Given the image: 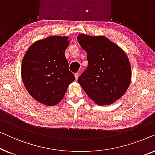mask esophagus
I'll list each match as a JSON object with an SVG mask.
<instances>
[{
    "label": "esophagus",
    "instance_id": "1",
    "mask_svg": "<svg viewBox=\"0 0 155 155\" xmlns=\"http://www.w3.org/2000/svg\"><path fill=\"white\" fill-rule=\"evenodd\" d=\"M75 80H78V77H79V73H77L75 74Z\"/></svg>",
    "mask_w": 155,
    "mask_h": 155
}]
</instances>
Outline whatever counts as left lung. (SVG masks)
<instances>
[{"label": "left lung", "mask_w": 155, "mask_h": 155, "mask_svg": "<svg viewBox=\"0 0 155 155\" xmlns=\"http://www.w3.org/2000/svg\"><path fill=\"white\" fill-rule=\"evenodd\" d=\"M78 43L87 54L89 65L78 83L97 104L110 105L121 98L131 82V66L126 53L104 36L80 34Z\"/></svg>", "instance_id": "8db88e82"}]
</instances>
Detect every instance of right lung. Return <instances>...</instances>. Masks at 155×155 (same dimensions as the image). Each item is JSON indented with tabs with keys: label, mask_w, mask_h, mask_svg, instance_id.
Here are the masks:
<instances>
[{
	"label": "right lung",
	"mask_w": 155,
	"mask_h": 155,
	"mask_svg": "<svg viewBox=\"0 0 155 155\" xmlns=\"http://www.w3.org/2000/svg\"><path fill=\"white\" fill-rule=\"evenodd\" d=\"M69 44L68 36H51L33 43L23 57V84L32 98L42 104H58L75 80L65 56Z\"/></svg>",
	"instance_id": "right-lung-1"
}]
</instances>
